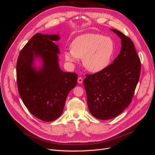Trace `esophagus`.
Instances as JSON below:
<instances>
[{"instance_id": "esophagus-1", "label": "esophagus", "mask_w": 155, "mask_h": 155, "mask_svg": "<svg viewBox=\"0 0 155 155\" xmlns=\"http://www.w3.org/2000/svg\"><path fill=\"white\" fill-rule=\"evenodd\" d=\"M83 78H81V77H79V78H78V83H79V84H81L82 83H83Z\"/></svg>"}]
</instances>
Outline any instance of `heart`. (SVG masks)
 Listing matches in <instances>:
<instances>
[{
    "label": "heart",
    "mask_w": 155,
    "mask_h": 155,
    "mask_svg": "<svg viewBox=\"0 0 155 155\" xmlns=\"http://www.w3.org/2000/svg\"><path fill=\"white\" fill-rule=\"evenodd\" d=\"M70 48L64 52L66 61L76 63L78 58H82L85 68L96 73L109 66L114 55L115 45L113 40L109 37L89 33L75 38Z\"/></svg>",
    "instance_id": "b5f03b06"
}]
</instances>
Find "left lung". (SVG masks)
Wrapping results in <instances>:
<instances>
[{
    "label": "left lung",
    "mask_w": 155,
    "mask_h": 155,
    "mask_svg": "<svg viewBox=\"0 0 155 155\" xmlns=\"http://www.w3.org/2000/svg\"><path fill=\"white\" fill-rule=\"evenodd\" d=\"M111 30L121 39L120 54L104 70L87 74L83 81L89 111L100 120L115 118L130 105L141 70L133 41L121 31Z\"/></svg>",
    "instance_id": "obj_1"
}]
</instances>
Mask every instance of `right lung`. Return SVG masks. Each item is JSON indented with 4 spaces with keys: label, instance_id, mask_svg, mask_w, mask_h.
Returning <instances> with one entry per match:
<instances>
[{
    "label": "right lung",
    "instance_id": "add662e5",
    "mask_svg": "<svg viewBox=\"0 0 155 155\" xmlns=\"http://www.w3.org/2000/svg\"><path fill=\"white\" fill-rule=\"evenodd\" d=\"M58 35L35 34L21 50L17 62L18 91L27 109L36 118L51 121L61 115L69 92L76 87L78 75L60 69L55 41ZM40 57L43 66L32 67Z\"/></svg>",
    "mask_w": 155,
    "mask_h": 155
}]
</instances>
